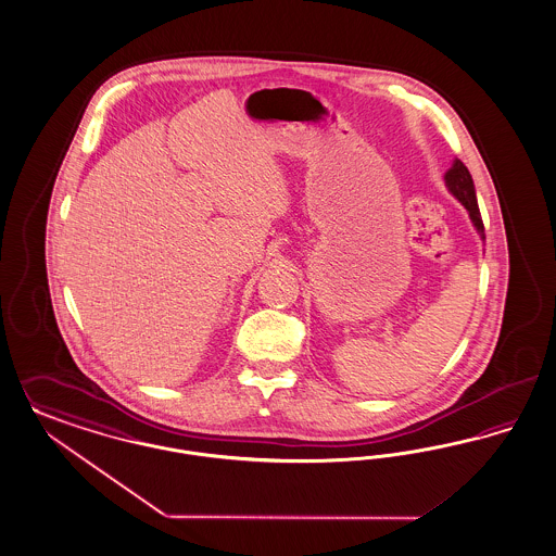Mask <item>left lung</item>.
<instances>
[{"label":"left lung","instance_id":"1","mask_svg":"<svg viewBox=\"0 0 556 556\" xmlns=\"http://www.w3.org/2000/svg\"><path fill=\"white\" fill-rule=\"evenodd\" d=\"M445 185H447L450 191L458 197L459 203L468 210L472 224L477 226L480 236L484 238V224H482V217H480L479 201H477V192H475V182H472V176L468 173V168H466L459 160H456L454 166L445 174Z\"/></svg>","mask_w":556,"mask_h":556}]
</instances>
